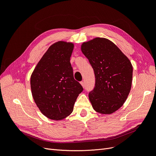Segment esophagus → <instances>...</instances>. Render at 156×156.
<instances>
[{"label":"esophagus","instance_id":"1","mask_svg":"<svg viewBox=\"0 0 156 156\" xmlns=\"http://www.w3.org/2000/svg\"><path fill=\"white\" fill-rule=\"evenodd\" d=\"M81 84L82 85V87L84 88V81H81Z\"/></svg>","mask_w":156,"mask_h":156}]
</instances>
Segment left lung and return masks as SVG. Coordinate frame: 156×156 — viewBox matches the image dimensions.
I'll list each match as a JSON object with an SVG mask.
<instances>
[{
	"instance_id": "left-lung-1",
	"label": "left lung",
	"mask_w": 156,
	"mask_h": 156,
	"mask_svg": "<svg viewBox=\"0 0 156 156\" xmlns=\"http://www.w3.org/2000/svg\"><path fill=\"white\" fill-rule=\"evenodd\" d=\"M81 51L95 74V87L88 95L92 107L100 114H112L124 105L131 90L133 66L130 60L104 37L83 42Z\"/></svg>"
}]
</instances>
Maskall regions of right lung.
<instances>
[{"label": "right lung", "instance_id": "add662e5", "mask_svg": "<svg viewBox=\"0 0 156 156\" xmlns=\"http://www.w3.org/2000/svg\"><path fill=\"white\" fill-rule=\"evenodd\" d=\"M74 44L58 41L51 45L30 77L32 98L45 116L60 120L68 116L83 87L73 77L70 63Z\"/></svg>", "mask_w": 156, "mask_h": 156}]
</instances>
